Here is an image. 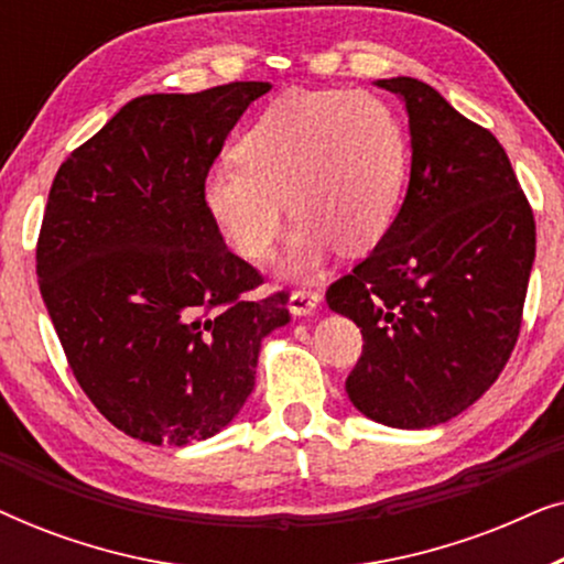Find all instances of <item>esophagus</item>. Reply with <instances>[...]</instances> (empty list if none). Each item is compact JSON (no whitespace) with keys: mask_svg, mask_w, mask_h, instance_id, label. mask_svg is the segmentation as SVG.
<instances>
[{"mask_svg":"<svg viewBox=\"0 0 564 564\" xmlns=\"http://www.w3.org/2000/svg\"><path fill=\"white\" fill-rule=\"evenodd\" d=\"M323 295L318 290H295L290 295V311L295 315H311L321 305Z\"/></svg>","mask_w":564,"mask_h":564,"instance_id":"esophagus-1","label":"esophagus"}]
</instances>
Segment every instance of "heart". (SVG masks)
I'll use <instances>...</instances> for the list:
<instances>
[{
	"instance_id": "obj_1",
	"label": "heart",
	"mask_w": 564,
	"mask_h": 564,
	"mask_svg": "<svg viewBox=\"0 0 564 564\" xmlns=\"http://www.w3.org/2000/svg\"><path fill=\"white\" fill-rule=\"evenodd\" d=\"M236 159L207 172V210L251 261L272 253L290 210L300 220L284 261L292 276L315 274L334 246L365 253L380 243L408 172L395 112L369 91L346 89L284 91L241 135Z\"/></svg>"
}]
</instances>
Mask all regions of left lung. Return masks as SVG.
Segmentation results:
<instances>
[{
    "instance_id": "8db88e82",
    "label": "left lung",
    "mask_w": 564,
    "mask_h": 564,
    "mask_svg": "<svg viewBox=\"0 0 564 564\" xmlns=\"http://www.w3.org/2000/svg\"><path fill=\"white\" fill-rule=\"evenodd\" d=\"M375 84L405 105L411 182L388 234L326 300L365 336L346 377L354 408L392 429H431L480 400L511 357L534 213L490 130L411 76Z\"/></svg>"
}]
</instances>
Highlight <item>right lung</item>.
I'll return each mask as SVG.
<instances>
[{
  "label": "right lung",
  "mask_w": 564,
  "mask_h": 564,
  "mask_svg": "<svg viewBox=\"0 0 564 564\" xmlns=\"http://www.w3.org/2000/svg\"><path fill=\"white\" fill-rule=\"evenodd\" d=\"M269 82L130 99L53 180L37 282L76 382L149 444L228 426L253 390L288 295L243 297L261 274L223 241L205 176Z\"/></svg>",
  "instance_id": "1"
}]
</instances>
